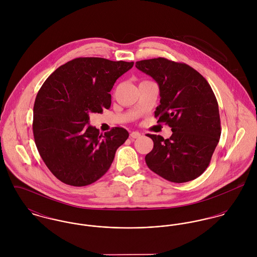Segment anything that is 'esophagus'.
I'll return each mask as SVG.
<instances>
[{"label": "esophagus", "instance_id": "34e87169", "mask_svg": "<svg viewBox=\"0 0 257 257\" xmlns=\"http://www.w3.org/2000/svg\"><path fill=\"white\" fill-rule=\"evenodd\" d=\"M142 137V134L139 133V132H132L131 133V138L133 140H136V139H140Z\"/></svg>", "mask_w": 257, "mask_h": 257}]
</instances>
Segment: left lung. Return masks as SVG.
<instances>
[{
  "label": "left lung",
  "mask_w": 257,
  "mask_h": 257,
  "mask_svg": "<svg viewBox=\"0 0 257 257\" xmlns=\"http://www.w3.org/2000/svg\"><path fill=\"white\" fill-rule=\"evenodd\" d=\"M136 67L157 82L160 105L154 116L172 131L167 140L147 135L153 141L146 156L148 168L174 183L196 179L220 141L219 105L210 84L191 66L163 57L138 61Z\"/></svg>",
  "instance_id": "left-lung-1"
}]
</instances>
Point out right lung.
<instances>
[{"label":"right lung","instance_id":"obj_1","mask_svg":"<svg viewBox=\"0 0 257 257\" xmlns=\"http://www.w3.org/2000/svg\"><path fill=\"white\" fill-rule=\"evenodd\" d=\"M134 62L79 57L58 67L43 83L34 106L37 150L51 173L75 187L94 183L110 168L128 133L112 127L100 134L89 124L90 112L111 103L110 92Z\"/></svg>","mask_w":257,"mask_h":257}]
</instances>
